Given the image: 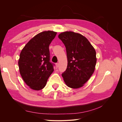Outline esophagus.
I'll list each match as a JSON object with an SVG mask.
<instances>
[{
  "instance_id": "1",
  "label": "esophagus",
  "mask_w": 122,
  "mask_h": 122,
  "mask_svg": "<svg viewBox=\"0 0 122 122\" xmlns=\"http://www.w3.org/2000/svg\"><path fill=\"white\" fill-rule=\"evenodd\" d=\"M55 66H56V68H57L58 67V66H59V64L58 63H56V64H55Z\"/></svg>"
}]
</instances>
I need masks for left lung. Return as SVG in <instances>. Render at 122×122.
I'll use <instances>...</instances> for the list:
<instances>
[{
  "label": "left lung",
  "instance_id": "1",
  "mask_svg": "<svg viewBox=\"0 0 122 122\" xmlns=\"http://www.w3.org/2000/svg\"><path fill=\"white\" fill-rule=\"evenodd\" d=\"M58 36L67 51V68L61 75L64 82L72 88L82 87L95 71L97 62L95 49L84 36L78 33L65 31Z\"/></svg>",
  "mask_w": 122,
  "mask_h": 122
}]
</instances>
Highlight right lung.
<instances>
[{
    "instance_id": "1",
    "label": "right lung",
    "mask_w": 122,
    "mask_h": 122,
    "mask_svg": "<svg viewBox=\"0 0 122 122\" xmlns=\"http://www.w3.org/2000/svg\"><path fill=\"white\" fill-rule=\"evenodd\" d=\"M56 34L50 30L40 32L29 40L21 51L19 72L24 81L32 90L43 89L54 71L49 61V46Z\"/></svg>"
}]
</instances>
